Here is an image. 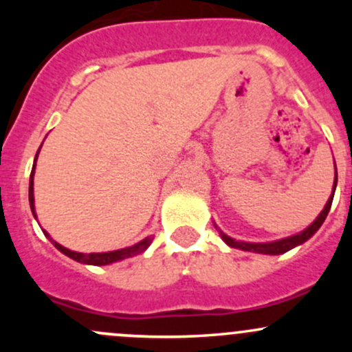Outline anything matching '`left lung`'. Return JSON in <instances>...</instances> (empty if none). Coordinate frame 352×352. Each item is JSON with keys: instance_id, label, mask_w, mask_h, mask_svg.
Returning a JSON list of instances; mask_svg holds the SVG:
<instances>
[{"instance_id": "8db88e82", "label": "left lung", "mask_w": 352, "mask_h": 352, "mask_svg": "<svg viewBox=\"0 0 352 352\" xmlns=\"http://www.w3.org/2000/svg\"><path fill=\"white\" fill-rule=\"evenodd\" d=\"M336 187H337V168H336V179H333L332 194H330L327 204H325V208L322 209L320 214H318L317 218H315V221L311 223L308 228H305L303 232L296 233V235L286 236V239L274 240V242H240V240H235V239H232V236L226 235V233H223L216 225L214 226H216V230L219 232V236L223 239V242L232 248H240V250L255 252V254H264V255L285 254V252L291 250V248L298 247V245H301V243L307 242V240H310L311 236L318 232V228H320L322 223L325 221V218H327V214L330 211V206H332V199H333V192H336Z\"/></svg>"}]
</instances>
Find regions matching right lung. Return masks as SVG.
<instances>
[{
    "label": "right lung",
    "instance_id": "add662e5",
    "mask_svg": "<svg viewBox=\"0 0 352 352\" xmlns=\"http://www.w3.org/2000/svg\"><path fill=\"white\" fill-rule=\"evenodd\" d=\"M38 151H41V148H38ZM38 151H37V155H35L34 166H32V173H30V182H28V202H30V209H32V214H34V218H37V214H35V204H34V173H35V162H37ZM42 232H44V235L51 240V243L54 245L59 252H63V254L67 255L69 258H73V261L80 262V264H88V265H109V264H113V262L124 261V258L134 257V255L143 254V252L150 247L151 242H153V236H146V239H143L141 242L131 245V247H126V248H119V250L91 252V254H83V252H74V250H69V248L63 247L61 243H58L56 240H52L51 235H49L45 230H42Z\"/></svg>",
    "mask_w": 352,
    "mask_h": 352
}]
</instances>
